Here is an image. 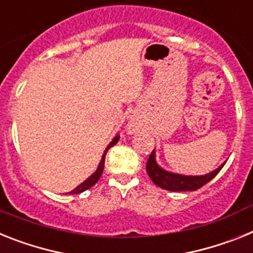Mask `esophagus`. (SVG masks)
<instances>
[{
	"instance_id": "obj_1",
	"label": "esophagus",
	"mask_w": 253,
	"mask_h": 253,
	"mask_svg": "<svg viewBox=\"0 0 253 253\" xmlns=\"http://www.w3.org/2000/svg\"><path fill=\"white\" fill-rule=\"evenodd\" d=\"M128 130L133 131V130H135V126H133V125H130V126H128Z\"/></svg>"
}]
</instances>
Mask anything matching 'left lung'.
Returning a JSON list of instances; mask_svg holds the SVG:
<instances>
[{
    "mask_svg": "<svg viewBox=\"0 0 253 253\" xmlns=\"http://www.w3.org/2000/svg\"><path fill=\"white\" fill-rule=\"evenodd\" d=\"M222 167H224V165H221L215 171H212L205 176H184L171 173L165 171L157 165L156 153L153 150L152 154L148 158V162H146V172L152 179V181L159 188L171 190V192H188V190L190 192V190H198L199 188H202L207 182L211 181L220 172Z\"/></svg>",
    "mask_w": 253,
    "mask_h": 253,
    "instance_id": "1",
    "label": "left lung"
}]
</instances>
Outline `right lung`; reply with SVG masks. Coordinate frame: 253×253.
Wrapping results in <instances>:
<instances>
[{
    "label": "right lung",
    "instance_id": "obj_1",
    "mask_svg": "<svg viewBox=\"0 0 253 253\" xmlns=\"http://www.w3.org/2000/svg\"><path fill=\"white\" fill-rule=\"evenodd\" d=\"M118 139H120V136H116L113 139V141H112V143H110L109 145L107 146V149H105V152H104L103 157H101V161H100V163H99V167H97V169H96V171H95V173H92V175H91L90 177H88V179L86 180V181H84V182H82V184H81V185H78L77 188L74 189V190H72V192H71L72 194H78V193L84 192V190H87V189H90L91 186H94L95 184H96L97 180L100 179L101 173H103L104 162H105V156H107V152L110 149V148H112V146L116 145L117 141H118Z\"/></svg>",
    "mask_w": 253,
    "mask_h": 253
}]
</instances>
